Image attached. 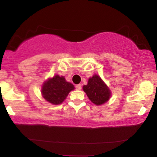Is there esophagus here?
Masks as SVG:
<instances>
[{
    "label": "esophagus",
    "instance_id": "34e87169",
    "mask_svg": "<svg viewBox=\"0 0 157 157\" xmlns=\"http://www.w3.org/2000/svg\"><path fill=\"white\" fill-rule=\"evenodd\" d=\"M75 88H76L77 90H80L81 89H82V85L81 84L76 85V86H75Z\"/></svg>",
    "mask_w": 157,
    "mask_h": 157
}]
</instances>
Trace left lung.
Instances as JSON below:
<instances>
[{"mask_svg":"<svg viewBox=\"0 0 157 157\" xmlns=\"http://www.w3.org/2000/svg\"><path fill=\"white\" fill-rule=\"evenodd\" d=\"M89 100L95 105H102L109 100L111 91L98 75L89 78L86 86L82 87Z\"/></svg>","mask_w":157,"mask_h":157,"instance_id":"obj_1","label":"left lung"}]
</instances>
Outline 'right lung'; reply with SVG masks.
<instances>
[{
    "instance_id": "add662e5",
    "label": "right lung",
    "mask_w": 157,
    "mask_h": 157,
    "mask_svg": "<svg viewBox=\"0 0 157 157\" xmlns=\"http://www.w3.org/2000/svg\"><path fill=\"white\" fill-rule=\"evenodd\" d=\"M74 89L73 85L66 82L64 77L55 75L53 78L44 82L42 88V95L50 103L58 105L63 102L68 93Z\"/></svg>"
}]
</instances>
